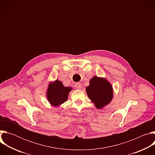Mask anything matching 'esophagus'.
Listing matches in <instances>:
<instances>
[{"label":"esophagus","mask_w":155,"mask_h":155,"mask_svg":"<svg viewBox=\"0 0 155 155\" xmlns=\"http://www.w3.org/2000/svg\"><path fill=\"white\" fill-rule=\"evenodd\" d=\"M75 87L77 88V90H80V88L81 87V83H75Z\"/></svg>","instance_id":"esophagus-1"}]
</instances>
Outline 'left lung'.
I'll use <instances>...</instances> for the list:
<instances>
[{
    "label": "left lung",
    "mask_w": 155,
    "mask_h": 155,
    "mask_svg": "<svg viewBox=\"0 0 155 155\" xmlns=\"http://www.w3.org/2000/svg\"><path fill=\"white\" fill-rule=\"evenodd\" d=\"M86 91L88 97L99 109L108 104L114 96L112 84L105 78L97 76L90 80V85L86 87Z\"/></svg>",
    "instance_id": "obj_1"
}]
</instances>
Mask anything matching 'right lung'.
<instances>
[{"mask_svg":"<svg viewBox=\"0 0 155 155\" xmlns=\"http://www.w3.org/2000/svg\"><path fill=\"white\" fill-rule=\"evenodd\" d=\"M72 90L71 87H65L61 81L56 80L48 85L47 92L48 101L53 106H59L68 100Z\"/></svg>","mask_w":155,"mask_h":155,"instance_id":"1","label":"right lung"}]
</instances>
